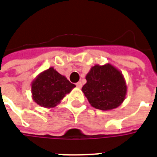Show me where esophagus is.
<instances>
[{
    "mask_svg": "<svg viewBox=\"0 0 157 157\" xmlns=\"http://www.w3.org/2000/svg\"><path fill=\"white\" fill-rule=\"evenodd\" d=\"M75 85H76V86H77L78 88H81V87H82V82H77V83H76Z\"/></svg>",
    "mask_w": 157,
    "mask_h": 157,
    "instance_id": "esophagus-1",
    "label": "esophagus"
}]
</instances>
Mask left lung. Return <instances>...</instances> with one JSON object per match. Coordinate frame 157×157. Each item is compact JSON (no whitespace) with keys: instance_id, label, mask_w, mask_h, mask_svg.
I'll return each instance as SVG.
<instances>
[{"instance_id":"8db88e82","label":"left lung","mask_w":157,"mask_h":157,"mask_svg":"<svg viewBox=\"0 0 157 157\" xmlns=\"http://www.w3.org/2000/svg\"><path fill=\"white\" fill-rule=\"evenodd\" d=\"M86 83L82 92L90 104L100 110L118 107L124 100L127 86L124 79L111 65H95L86 76Z\"/></svg>"}]
</instances>
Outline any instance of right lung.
Segmentation results:
<instances>
[{
  "label": "right lung",
  "instance_id": "1",
  "mask_svg": "<svg viewBox=\"0 0 157 157\" xmlns=\"http://www.w3.org/2000/svg\"><path fill=\"white\" fill-rule=\"evenodd\" d=\"M75 86L51 67L41 73L33 82V98L42 107L53 108Z\"/></svg>",
  "mask_w": 157,
  "mask_h": 157
}]
</instances>
